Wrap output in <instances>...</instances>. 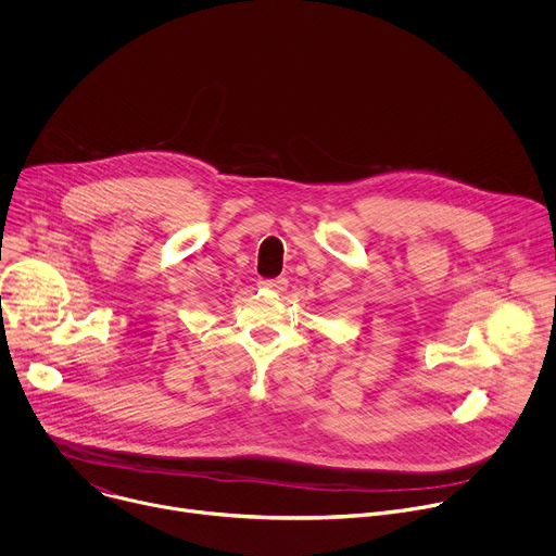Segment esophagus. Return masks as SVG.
<instances>
[{
	"mask_svg": "<svg viewBox=\"0 0 556 556\" xmlns=\"http://www.w3.org/2000/svg\"><path fill=\"white\" fill-rule=\"evenodd\" d=\"M260 288L264 290H275V292H281L288 288V279L286 277H275V279H260L257 281Z\"/></svg>",
	"mask_w": 556,
	"mask_h": 556,
	"instance_id": "34e87169",
	"label": "esophagus"
}]
</instances>
